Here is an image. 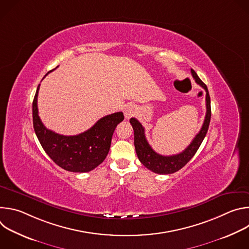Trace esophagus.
I'll use <instances>...</instances> for the list:
<instances>
[{
  "label": "esophagus",
  "instance_id": "1",
  "mask_svg": "<svg viewBox=\"0 0 249 249\" xmlns=\"http://www.w3.org/2000/svg\"><path fill=\"white\" fill-rule=\"evenodd\" d=\"M137 113V108L135 107V105L133 104H128L126 107L124 108V116L126 119H129L133 117Z\"/></svg>",
  "mask_w": 249,
  "mask_h": 249
}]
</instances>
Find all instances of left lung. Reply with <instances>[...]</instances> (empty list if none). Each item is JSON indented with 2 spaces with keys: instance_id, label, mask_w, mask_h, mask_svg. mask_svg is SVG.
I'll return each instance as SVG.
<instances>
[{
  "instance_id": "left-lung-1",
  "label": "left lung",
  "mask_w": 249,
  "mask_h": 249,
  "mask_svg": "<svg viewBox=\"0 0 249 249\" xmlns=\"http://www.w3.org/2000/svg\"><path fill=\"white\" fill-rule=\"evenodd\" d=\"M191 74L195 82L200 85L206 91V116L201 130L192 140L190 145L180 154L173 156H161L156 153L149 145L145 136V129L136 119L131 118L130 123L134 130V145L139 160L148 169L159 174H170L181 169L196 154L199 147L208 132L211 120V99L207 86L200 80L194 70L191 69Z\"/></svg>"
}]
</instances>
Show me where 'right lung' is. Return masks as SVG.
Masks as SVG:
<instances>
[{
    "mask_svg": "<svg viewBox=\"0 0 249 249\" xmlns=\"http://www.w3.org/2000/svg\"><path fill=\"white\" fill-rule=\"evenodd\" d=\"M39 87L40 85L37 87L32 102V119L35 134L43 150L57 165L65 170L89 172L94 169L107 156L114 130L124 120L123 113L116 112L106 115L90 129L79 135H60L47 129L40 120L37 107Z\"/></svg>",
    "mask_w": 249,
    "mask_h": 249,
    "instance_id": "1",
    "label": "right lung"
}]
</instances>
